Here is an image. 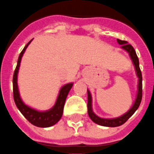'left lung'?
<instances>
[{"mask_svg":"<svg viewBox=\"0 0 154 154\" xmlns=\"http://www.w3.org/2000/svg\"><path fill=\"white\" fill-rule=\"evenodd\" d=\"M117 41L120 45H122V48L126 50L129 53L133 63H134L135 70H136V72H137V75L139 79H138V86H137L138 89H137V98H136V100H135L134 105L132 106V107L130 108V110H128L126 114H124L123 115H122L119 118H116V119H101L92 111L91 95V93H90L89 91L87 90V112H88V115L94 123L98 124L100 126H108V127H116V126H122V124L125 123L128 119L134 114V112L137 110V108L139 107L140 103L141 102V98H142V75H141V71L139 67V60H138V58H137V54H136V51H135L134 48L132 47V45L128 44V43L125 40L117 39Z\"/></svg>","mask_w":154,"mask_h":154,"instance_id":"1","label":"left lung"}]
</instances>
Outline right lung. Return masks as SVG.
<instances>
[{
  "mask_svg": "<svg viewBox=\"0 0 154 154\" xmlns=\"http://www.w3.org/2000/svg\"><path fill=\"white\" fill-rule=\"evenodd\" d=\"M30 40L26 46L24 47V49L20 54L18 60H17V65L16 67V69L14 71L13 78V98L14 102L17 105V108L21 112V114L24 116V118L28 120L30 123L38 127H49L55 125L56 122L60 121L61 117L63 115V106H64L65 101L67 98V94L69 93L70 90L73 86V83H67L64 85L63 87L60 89V94L58 95L57 100L53 107L51 110H47V111H38L32 108L29 107L23 103L21 98L20 97L19 91H18V86H17V73L19 71L20 64L21 61V58L23 56V54L26 50L27 47L30 44Z\"/></svg>",
  "mask_w": 154,
  "mask_h": 154,
  "instance_id": "add662e5",
  "label": "right lung"
}]
</instances>
